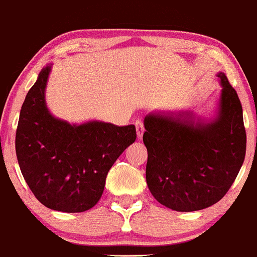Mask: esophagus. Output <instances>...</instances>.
I'll list each match as a JSON object with an SVG mask.
<instances>
[{
  "mask_svg": "<svg viewBox=\"0 0 257 257\" xmlns=\"http://www.w3.org/2000/svg\"><path fill=\"white\" fill-rule=\"evenodd\" d=\"M136 128H137V136L139 139H142L143 134H144L145 129H144V124H143L142 120H137L136 121Z\"/></svg>",
  "mask_w": 257,
  "mask_h": 257,
  "instance_id": "1",
  "label": "esophagus"
}]
</instances>
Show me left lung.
<instances>
[{
  "instance_id": "left-lung-1",
  "label": "left lung",
  "mask_w": 257,
  "mask_h": 257,
  "mask_svg": "<svg viewBox=\"0 0 257 257\" xmlns=\"http://www.w3.org/2000/svg\"><path fill=\"white\" fill-rule=\"evenodd\" d=\"M212 118L192 110H158L144 118L147 183L163 206L177 212L220 201L239 174L246 151L242 107L224 72Z\"/></svg>"
}]
</instances>
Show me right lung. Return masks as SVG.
Masks as SVG:
<instances>
[{"instance_id": "add662e5", "label": "right lung", "mask_w": 257, "mask_h": 257, "mask_svg": "<svg viewBox=\"0 0 257 257\" xmlns=\"http://www.w3.org/2000/svg\"><path fill=\"white\" fill-rule=\"evenodd\" d=\"M50 71L51 64L43 67L27 93L16 154L22 175L40 203L59 212H85L101 198L112 165L136 142V126L102 120L71 124L54 117L45 102Z\"/></svg>"}]
</instances>
